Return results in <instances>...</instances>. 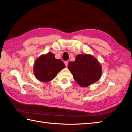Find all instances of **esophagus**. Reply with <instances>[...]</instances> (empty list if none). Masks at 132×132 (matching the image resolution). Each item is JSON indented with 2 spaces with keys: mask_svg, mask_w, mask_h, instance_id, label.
Here are the masks:
<instances>
[{
  "mask_svg": "<svg viewBox=\"0 0 132 132\" xmlns=\"http://www.w3.org/2000/svg\"><path fill=\"white\" fill-rule=\"evenodd\" d=\"M68 61H64V64H65L66 67L68 66Z\"/></svg>",
  "mask_w": 132,
  "mask_h": 132,
  "instance_id": "obj_1",
  "label": "esophagus"
}]
</instances>
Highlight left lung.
Masks as SVG:
<instances>
[{"label":"left lung","mask_w":132,"mask_h":132,"mask_svg":"<svg viewBox=\"0 0 132 132\" xmlns=\"http://www.w3.org/2000/svg\"><path fill=\"white\" fill-rule=\"evenodd\" d=\"M68 69L80 86L87 87L100 79L102 67L99 61L91 55L79 54L75 61L68 63Z\"/></svg>","instance_id":"1"}]
</instances>
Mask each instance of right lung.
Returning <instances> with one entry per match:
<instances>
[{"mask_svg":"<svg viewBox=\"0 0 132 132\" xmlns=\"http://www.w3.org/2000/svg\"><path fill=\"white\" fill-rule=\"evenodd\" d=\"M65 67L62 60L56 59L54 54L48 52L36 59L34 65V73L40 81L47 82L55 79L58 72Z\"/></svg>","mask_w":132,"mask_h":132,"instance_id":"right-lung-1","label":"right lung"}]
</instances>
